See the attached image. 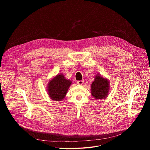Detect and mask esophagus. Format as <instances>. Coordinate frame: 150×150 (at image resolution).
<instances>
[{
  "label": "esophagus",
  "mask_w": 150,
  "mask_h": 150,
  "mask_svg": "<svg viewBox=\"0 0 150 150\" xmlns=\"http://www.w3.org/2000/svg\"><path fill=\"white\" fill-rule=\"evenodd\" d=\"M77 83H78V85H83V84L84 83V81H83V80H81V81H77Z\"/></svg>",
  "instance_id": "34e87169"
}]
</instances>
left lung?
I'll return each mask as SVG.
<instances>
[{"mask_svg": "<svg viewBox=\"0 0 150 150\" xmlns=\"http://www.w3.org/2000/svg\"><path fill=\"white\" fill-rule=\"evenodd\" d=\"M110 90V82L100 74H97L91 85V93L97 100L104 99L108 97Z\"/></svg>", "mask_w": 150, "mask_h": 150, "instance_id": "8db88e82", "label": "left lung"}]
</instances>
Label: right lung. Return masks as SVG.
<instances>
[{
	"instance_id": "add662e5",
	"label": "right lung",
	"mask_w": 150,
	"mask_h": 150,
	"mask_svg": "<svg viewBox=\"0 0 150 150\" xmlns=\"http://www.w3.org/2000/svg\"><path fill=\"white\" fill-rule=\"evenodd\" d=\"M71 84L72 81L65 78L63 74H57L50 79L47 83V94L53 101H62L65 98Z\"/></svg>"
}]
</instances>
